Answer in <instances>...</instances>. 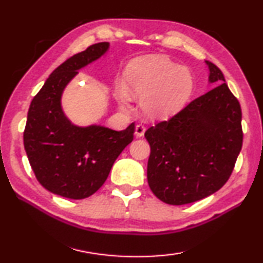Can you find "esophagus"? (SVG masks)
I'll use <instances>...</instances> for the list:
<instances>
[{
    "label": "esophagus",
    "mask_w": 263,
    "mask_h": 263,
    "mask_svg": "<svg viewBox=\"0 0 263 263\" xmlns=\"http://www.w3.org/2000/svg\"><path fill=\"white\" fill-rule=\"evenodd\" d=\"M145 131H146V127H145L144 125H141V124H138V125L136 126V131H135V135H136V137H138V138H140V137H142V136H144V133H145Z\"/></svg>",
    "instance_id": "obj_1"
}]
</instances>
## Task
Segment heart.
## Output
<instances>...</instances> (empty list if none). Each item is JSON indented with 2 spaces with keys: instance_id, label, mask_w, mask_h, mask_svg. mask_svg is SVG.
I'll list each match as a JSON object with an SVG mask.
<instances>
[{
  "instance_id": "b5f03b06",
  "label": "heart",
  "mask_w": 263,
  "mask_h": 263,
  "mask_svg": "<svg viewBox=\"0 0 263 263\" xmlns=\"http://www.w3.org/2000/svg\"><path fill=\"white\" fill-rule=\"evenodd\" d=\"M125 84L117 82L115 99L128 110L132 96L140 99L142 112L151 118H168L190 100L195 79L188 68L164 57L139 58L127 65Z\"/></svg>"
}]
</instances>
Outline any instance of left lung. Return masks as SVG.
I'll return each instance as SVG.
<instances>
[{
  "label": "left lung",
  "instance_id": "8db88e82",
  "mask_svg": "<svg viewBox=\"0 0 263 263\" xmlns=\"http://www.w3.org/2000/svg\"><path fill=\"white\" fill-rule=\"evenodd\" d=\"M209 83L219 84L174 117L149 127L147 181L171 205H183L219 190L232 174L242 146L241 108L215 64Z\"/></svg>",
  "mask_w": 263,
  "mask_h": 263
}]
</instances>
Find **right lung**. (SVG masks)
Segmentation results:
<instances>
[{
  "mask_svg": "<svg viewBox=\"0 0 263 263\" xmlns=\"http://www.w3.org/2000/svg\"><path fill=\"white\" fill-rule=\"evenodd\" d=\"M99 43L66 60L51 73L31 102L24 130V148L39 183L70 199L87 198L99 190L114 162L133 140L135 123L115 131L102 125L78 126L61 106L65 88L79 70L109 50Z\"/></svg>",
  "mask_w": 263,
  "mask_h": 263,
  "instance_id": "right-lung-1",
  "label": "right lung"
}]
</instances>
